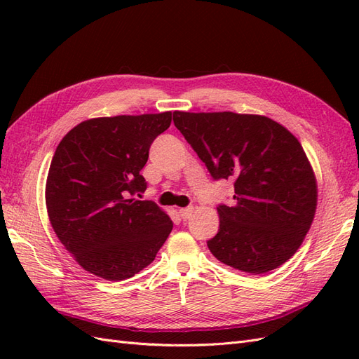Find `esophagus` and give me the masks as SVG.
<instances>
[{"instance_id":"esophagus-1","label":"esophagus","mask_w":359,"mask_h":359,"mask_svg":"<svg viewBox=\"0 0 359 359\" xmlns=\"http://www.w3.org/2000/svg\"><path fill=\"white\" fill-rule=\"evenodd\" d=\"M178 212H180L182 219H189V217L193 214V208H191V206H189V208H180Z\"/></svg>"}]
</instances>
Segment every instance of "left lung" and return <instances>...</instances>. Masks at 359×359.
<instances>
[{"label":"left lung","instance_id":"obj_1","mask_svg":"<svg viewBox=\"0 0 359 359\" xmlns=\"http://www.w3.org/2000/svg\"><path fill=\"white\" fill-rule=\"evenodd\" d=\"M173 123L215 180L233 181L235 203L217 208L210 252L253 276L287 262L318 206L316 175L299 140L265 115L175 111Z\"/></svg>","mask_w":359,"mask_h":359}]
</instances>
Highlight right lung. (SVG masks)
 Here are the masks:
<instances>
[{"label": "right lung", "instance_id": "right-lung-1", "mask_svg": "<svg viewBox=\"0 0 359 359\" xmlns=\"http://www.w3.org/2000/svg\"><path fill=\"white\" fill-rule=\"evenodd\" d=\"M172 112L91 118L62 137L46 180L53 232L85 271L109 281L147 268L172 231L170 217L148 201L140 170Z\"/></svg>", "mask_w": 359, "mask_h": 359}]
</instances>
